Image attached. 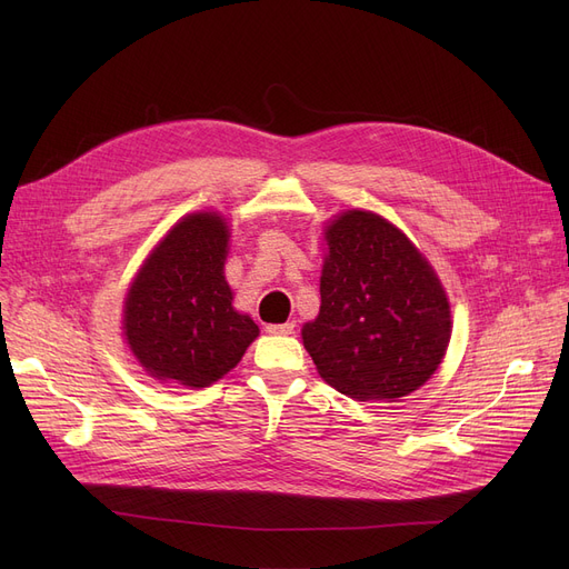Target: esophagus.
Segmentation results:
<instances>
[{"mask_svg":"<svg viewBox=\"0 0 569 569\" xmlns=\"http://www.w3.org/2000/svg\"><path fill=\"white\" fill-rule=\"evenodd\" d=\"M264 330L269 335H279V337H286V335H292L295 332V322H281V325H267Z\"/></svg>","mask_w":569,"mask_h":569,"instance_id":"34e87169","label":"esophagus"}]
</instances>
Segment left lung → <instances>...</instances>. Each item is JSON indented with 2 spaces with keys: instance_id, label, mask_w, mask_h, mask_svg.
Instances as JSON below:
<instances>
[{
  "instance_id": "obj_1",
  "label": "left lung",
  "mask_w": 569,
  "mask_h": 569,
  "mask_svg": "<svg viewBox=\"0 0 569 569\" xmlns=\"http://www.w3.org/2000/svg\"><path fill=\"white\" fill-rule=\"evenodd\" d=\"M320 313L302 330L318 373L350 399H399L425 385L450 343L445 290L410 239L373 212L327 226Z\"/></svg>"
}]
</instances>
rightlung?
I'll return each mask as SVG.
<instances>
[{
  "instance_id": "1",
  "label": "right lung",
  "mask_w": 569,
  "mask_h": 569,
  "mask_svg": "<svg viewBox=\"0 0 569 569\" xmlns=\"http://www.w3.org/2000/svg\"><path fill=\"white\" fill-rule=\"evenodd\" d=\"M228 237L219 214H191L136 277L124 302V335L154 378L207 387L234 369L258 337V325L232 309L223 277Z\"/></svg>"
}]
</instances>
